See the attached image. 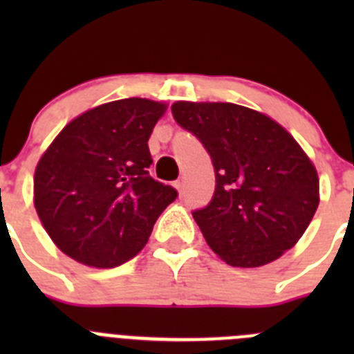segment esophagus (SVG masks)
<instances>
[{
  "instance_id": "34e87169",
  "label": "esophagus",
  "mask_w": 354,
  "mask_h": 354,
  "mask_svg": "<svg viewBox=\"0 0 354 354\" xmlns=\"http://www.w3.org/2000/svg\"><path fill=\"white\" fill-rule=\"evenodd\" d=\"M175 187H177V192H179V193H183V189H184V179L175 180Z\"/></svg>"
}]
</instances>
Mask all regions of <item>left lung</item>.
<instances>
[{"instance_id":"8db88e82","label":"left lung","mask_w":354,"mask_h":354,"mask_svg":"<svg viewBox=\"0 0 354 354\" xmlns=\"http://www.w3.org/2000/svg\"><path fill=\"white\" fill-rule=\"evenodd\" d=\"M171 113L212 159L211 204L193 212L212 252L234 268H259L292 248L319 205V175L292 134L232 102L177 101Z\"/></svg>"}]
</instances>
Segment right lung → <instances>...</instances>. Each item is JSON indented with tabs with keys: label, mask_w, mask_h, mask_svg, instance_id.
<instances>
[{
	"label": "right lung",
	"mask_w": 354,
	"mask_h": 354,
	"mask_svg": "<svg viewBox=\"0 0 354 354\" xmlns=\"http://www.w3.org/2000/svg\"><path fill=\"white\" fill-rule=\"evenodd\" d=\"M167 108L142 97L95 106L46 149L33 175V204L65 255L108 270L147 245L159 214L177 196L149 175L147 142Z\"/></svg>",
	"instance_id": "add662e5"
}]
</instances>
